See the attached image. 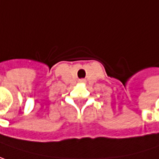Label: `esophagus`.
<instances>
[{
	"label": "esophagus",
	"mask_w": 159,
	"mask_h": 159,
	"mask_svg": "<svg viewBox=\"0 0 159 159\" xmlns=\"http://www.w3.org/2000/svg\"><path fill=\"white\" fill-rule=\"evenodd\" d=\"M79 82H80V83H85V80H84V79H80Z\"/></svg>",
	"instance_id": "obj_1"
}]
</instances>
